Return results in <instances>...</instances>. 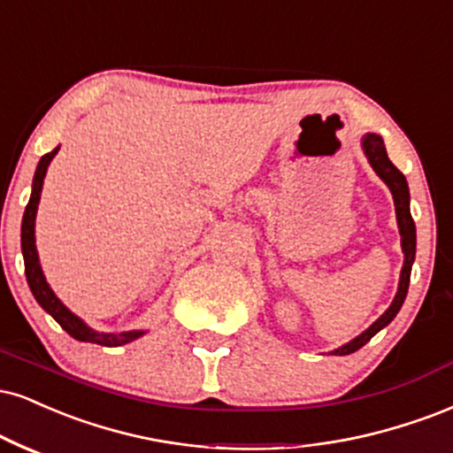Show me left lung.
Segmentation results:
<instances>
[{"label": "left lung", "mask_w": 453, "mask_h": 453, "mask_svg": "<svg viewBox=\"0 0 453 453\" xmlns=\"http://www.w3.org/2000/svg\"><path fill=\"white\" fill-rule=\"evenodd\" d=\"M361 147L363 154L367 157V162L372 165L382 181L388 185L392 200H395V211H396V223H399V234H401V249L405 259H403V268H401V279H399V288H396V296L392 299V303L388 310L380 316L378 320L372 326L363 331L361 335H357L354 340L348 342V344L335 348L331 354H340V357H346V354L357 352L358 348H363L367 344L372 337L382 331L384 326H388L392 323L399 310L403 306L407 297V288H410V276H411V265L413 259H416V223L411 219V211H410V185H407L405 174H403L399 168L390 162L388 154H386V145L380 134L375 133H367L363 134L361 139Z\"/></svg>", "instance_id": "8db88e82"}]
</instances>
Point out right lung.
<instances>
[{
	"instance_id": "obj_1",
	"label": "right lung",
	"mask_w": 453,
	"mask_h": 453,
	"mask_svg": "<svg viewBox=\"0 0 453 453\" xmlns=\"http://www.w3.org/2000/svg\"><path fill=\"white\" fill-rule=\"evenodd\" d=\"M58 150H61V145L54 147L50 154L42 156V160L37 162L34 185H31V198L25 209L23 226H20V249H23L27 282H29V288L31 293H34L35 302L40 303V306L78 342H90V344H99L107 348L130 344V342L139 340L141 335H145V331L133 329V331H122V334H105V331L92 329V326L86 325L78 314L71 312L61 299L54 296V291L46 282V276H43L42 272L40 255H37V249H35V215H37V204H40L42 188H43V177H46L48 166H50L52 157L58 154Z\"/></svg>"
}]
</instances>
